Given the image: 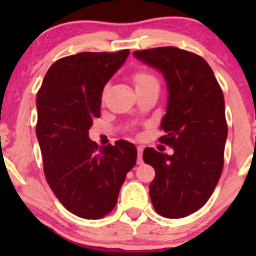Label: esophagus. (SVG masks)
<instances>
[{
  "label": "esophagus",
  "mask_w": 256,
  "mask_h": 256,
  "mask_svg": "<svg viewBox=\"0 0 256 256\" xmlns=\"http://www.w3.org/2000/svg\"><path fill=\"white\" fill-rule=\"evenodd\" d=\"M142 152H143V146H138V164H142Z\"/></svg>",
  "instance_id": "1"
}]
</instances>
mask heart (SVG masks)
I'll return each mask as SVG.
<instances>
[{"instance_id":"1","label":"heart","mask_w":256,"mask_h":256,"mask_svg":"<svg viewBox=\"0 0 256 256\" xmlns=\"http://www.w3.org/2000/svg\"><path fill=\"white\" fill-rule=\"evenodd\" d=\"M134 82H135V86L138 87V86L146 85V84H148L150 82H156V79L154 78L152 76L148 74V73L140 72V73H136L134 76Z\"/></svg>"}]
</instances>
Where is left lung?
Listing matches in <instances>:
<instances>
[{"instance_id": "1", "label": "left lung", "mask_w": 256, "mask_h": 256, "mask_svg": "<svg viewBox=\"0 0 256 256\" xmlns=\"http://www.w3.org/2000/svg\"><path fill=\"white\" fill-rule=\"evenodd\" d=\"M132 54L162 73L168 88L160 122L166 135L160 140L174 154L143 152L156 172L150 199L158 214L184 218L205 205L222 176L227 138L222 90L205 59L192 52L164 46Z\"/></svg>"}]
</instances>
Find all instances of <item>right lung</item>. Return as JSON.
Segmentation results:
<instances>
[{"label":"right lung","mask_w":256,"mask_h":256,"mask_svg":"<svg viewBox=\"0 0 256 256\" xmlns=\"http://www.w3.org/2000/svg\"><path fill=\"white\" fill-rule=\"evenodd\" d=\"M130 54L82 52L52 64L37 93L36 134L45 177L68 211L100 219L116 205L138 158L136 146L120 140L99 146L88 130L100 118L106 84Z\"/></svg>","instance_id":"add662e5"}]
</instances>
